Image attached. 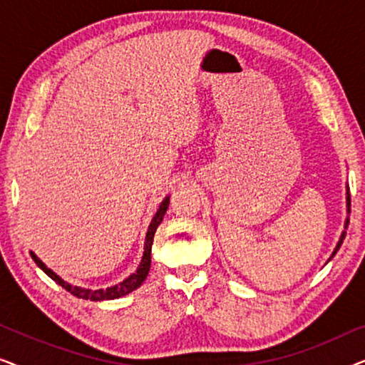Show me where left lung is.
Wrapping results in <instances>:
<instances>
[{"instance_id": "8db88e82", "label": "left lung", "mask_w": 365, "mask_h": 365, "mask_svg": "<svg viewBox=\"0 0 365 365\" xmlns=\"http://www.w3.org/2000/svg\"><path fill=\"white\" fill-rule=\"evenodd\" d=\"M346 202H347V214H349V212H351V194H349V186H347V192H346ZM347 226H349V217H346V222H344V231H342V234H341V237H339L337 246H336V249H334V251H332L331 257H329V261H331V259H332L334 256H336L337 251H339V247L342 246L344 237H346V229H347ZM329 261H327V262H329Z\"/></svg>"}]
</instances>
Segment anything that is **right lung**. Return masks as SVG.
I'll list each match as a JSON object with an SVG mask.
<instances>
[{
  "mask_svg": "<svg viewBox=\"0 0 365 365\" xmlns=\"http://www.w3.org/2000/svg\"><path fill=\"white\" fill-rule=\"evenodd\" d=\"M169 197H171V196H166L163 199V202L159 204L156 214H154V217L151 219V224H149L148 232H146V241H144L143 259H141V262H139L136 272H133L131 276H128L126 279H124V281L114 284V286H111V287L86 289V287L73 286V284L66 282L64 279L59 277L56 272L51 271V269H49L46 264H44L41 259H39L33 251H29V254H31L33 261L36 262V266L41 269L44 274H48V276L51 277L54 282L59 284V286H61L63 289H66L68 292H71L73 296H76L79 299H86V301H111V299H118V297L126 296V294L136 291V289L141 286L144 281H146V277L149 274V267H151V249H153V241H154V232H156L158 226L163 221L164 214H166V211H168Z\"/></svg>",
  "mask_w": 365,
  "mask_h": 365,
  "instance_id": "right-lung-1",
  "label": "right lung"
}]
</instances>
